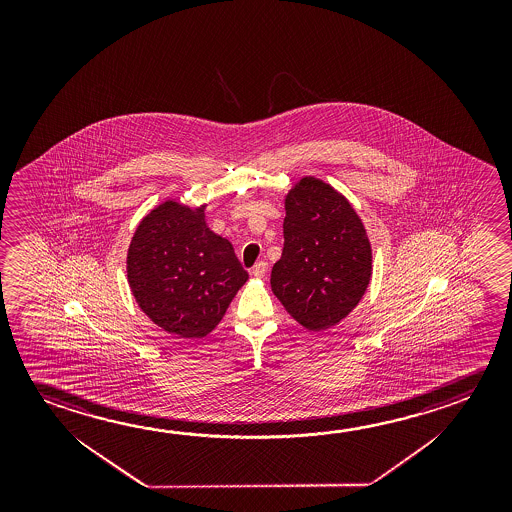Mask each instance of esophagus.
<instances>
[{"instance_id":"1","label":"esophagus","mask_w":512,"mask_h":512,"mask_svg":"<svg viewBox=\"0 0 512 512\" xmlns=\"http://www.w3.org/2000/svg\"><path fill=\"white\" fill-rule=\"evenodd\" d=\"M266 271H268V262H264V260H260L257 262L255 266H253L252 273L255 278H264L266 275Z\"/></svg>"}]
</instances>
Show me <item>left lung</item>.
<instances>
[{
    "mask_svg": "<svg viewBox=\"0 0 512 512\" xmlns=\"http://www.w3.org/2000/svg\"><path fill=\"white\" fill-rule=\"evenodd\" d=\"M371 244L352 203L332 185L303 176L285 196L284 250L271 289L312 332L352 312L371 280Z\"/></svg>",
    "mask_w": 512,
    "mask_h": 512,
    "instance_id": "1",
    "label": "left lung"
}]
</instances>
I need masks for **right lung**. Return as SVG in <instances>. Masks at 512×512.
<instances>
[{"label":"right lung","instance_id":"right-lung-1","mask_svg":"<svg viewBox=\"0 0 512 512\" xmlns=\"http://www.w3.org/2000/svg\"><path fill=\"white\" fill-rule=\"evenodd\" d=\"M126 277L135 302L155 325L200 339L218 327L248 273L230 241L207 227L205 205L166 200L135 228Z\"/></svg>","mask_w":512,"mask_h":512}]
</instances>
